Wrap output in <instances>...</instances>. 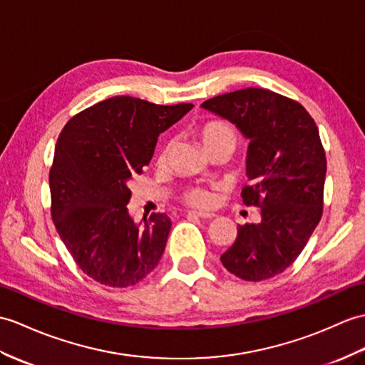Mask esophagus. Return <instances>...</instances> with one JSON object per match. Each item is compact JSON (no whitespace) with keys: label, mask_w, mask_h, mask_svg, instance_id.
Wrapping results in <instances>:
<instances>
[{"label":"esophagus","mask_w":365,"mask_h":365,"mask_svg":"<svg viewBox=\"0 0 365 365\" xmlns=\"http://www.w3.org/2000/svg\"><path fill=\"white\" fill-rule=\"evenodd\" d=\"M188 216H196L200 219H213L215 213H203V211H188Z\"/></svg>","instance_id":"esophagus-1"}]
</instances>
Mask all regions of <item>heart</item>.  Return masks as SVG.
<instances>
[{
  "instance_id": "obj_1",
  "label": "heart",
  "mask_w": 365,
  "mask_h": 365,
  "mask_svg": "<svg viewBox=\"0 0 365 365\" xmlns=\"http://www.w3.org/2000/svg\"><path fill=\"white\" fill-rule=\"evenodd\" d=\"M200 138L205 149L213 148L219 143H230L235 146L236 141H238V133H236L235 127H232L230 124L222 123V121H210L200 127ZM169 152H171V143L165 144L163 149L160 150V154L157 157L158 165H165L168 162ZM182 199L186 205H191L196 208H208L213 205V200H215L213 192L205 188L186 190L183 192Z\"/></svg>"
}]
</instances>
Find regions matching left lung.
Masks as SVG:
<instances>
[{"label": "left lung", "mask_w": 365, "mask_h": 365, "mask_svg": "<svg viewBox=\"0 0 365 365\" xmlns=\"http://www.w3.org/2000/svg\"><path fill=\"white\" fill-rule=\"evenodd\" d=\"M236 125L249 140L241 192L261 208L259 224L238 227L224 267L245 282L282 274L297 259L324 208L325 150L311 115L295 101L264 88H244L200 106Z\"/></svg>", "instance_id": "8db88e82"}]
</instances>
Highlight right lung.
Here are the masks:
<instances>
[{
	"instance_id": "add662e5",
	"label": "right lung",
	"mask_w": 365,
	"mask_h": 365,
	"mask_svg": "<svg viewBox=\"0 0 365 365\" xmlns=\"http://www.w3.org/2000/svg\"><path fill=\"white\" fill-rule=\"evenodd\" d=\"M192 107L115 96L73 116L58 135L51 215L68 252L98 283L133 286L162 258L171 219L154 213L135 222L127 210L129 182L149 165L160 133Z\"/></svg>"
}]
</instances>
